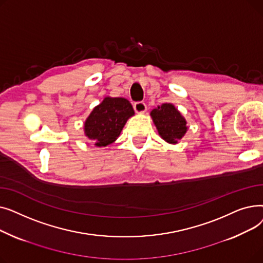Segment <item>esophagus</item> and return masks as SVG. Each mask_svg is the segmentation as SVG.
<instances>
[{"mask_svg": "<svg viewBox=\"0 0 263 263\" xmlns=\"http://www.w3.org/2000/svg\"><path fill=\"white\" fill-rule=\"evenodd\" d=\"M133 107H134V110L136 113H139V114H142V113H145L146 110H147V106H146V104L144 103V102H142V101H140V102H135L134 104H133Z\"/></svg>", "mask_w": 263, "mask_h": 263, "instance_id": "34e87169", "label": "esophagus"}]
</instances>
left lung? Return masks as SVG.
<instances>
[{"mask_svg":"<svg viewBox=\"0 0 263 263\" xmlns=\"http://www.w3.org/2000/svg\"><path fill=\"white\" fill-rule=\"evenodd\" d=\"M150 116L159 135L168 144H178L189 129L185 118L172 103L158 105L151 110Z\"/></svg>","mask_w":263,"mask_h":263,"instance_id":"1","label":"left lung"}]
</instances>
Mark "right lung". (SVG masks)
<instances>
[{
    "label": "right lung",
    "instance_id": "obj_1",
    "mask_svg": "<svg viewBox=\"0 0 263 263\" xmlns=\"http://www.w3.org/2000/svg\"><path fill=\"white\" fill-rule=\"evenodd\" d=\"M134 116L129 100L121 97H105L95 106L84 122V134L97 147H106L120 135L124 124Z\"/></svg>",
    "mask_w": 263,
    "mask_h": 263
}]
</instances>
